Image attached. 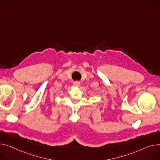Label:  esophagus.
<instances>
[{
	"instance_id": "obj_1",
	"label": "esophagus",
	"mask_w": 160,
	"mask_h": 160,
	"mask_svg": "<svg viewBox=\"0 0 160 160\" xmlns=\"http://www.w3.org/2000/svg\"><path fill=\"white\" fill-rule=\"evenodd\" d=\"M73 84H74V86H75V87H79L80 86V82H78V81H75V82L73 83Z\"/></svg>"
}]
</instances>
